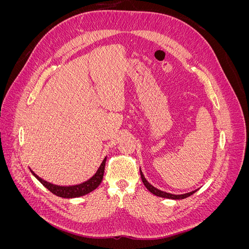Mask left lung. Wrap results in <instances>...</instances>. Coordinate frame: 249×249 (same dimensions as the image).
<instances>
[{
    "mask_svg": "<svg viewBox=\"0 0 249 249\" xmlns=\"http://www.w3.org/2000/svg\"><path fill=\"white\" fill-rule=\"evenodd\" d=\"M140 176H141L142 182H143V184H144V186L147 188V190H148L149 192H152L153 194L157 195V196H159V197L169 198V199H184V198H186V197H188V196H190V195H192L193 193H195V192L197 191V190H194V191L189 192V193L178 194H178L167 193V192H164V191H161V190H159V189H157V188H155L153 185H150V184L147 182V180H146V178H144V176H143V173H142L141 169H140Z\"/></svg>",
    "mask_w": 249,
    "mask_h": 249,
    "instance_id": "obj_1",
    "label": "left lung"
}]
</instances>
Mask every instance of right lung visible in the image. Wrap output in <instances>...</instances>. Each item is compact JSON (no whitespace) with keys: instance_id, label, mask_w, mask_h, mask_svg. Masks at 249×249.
I'll return each mask as SVG.
<instances>
[{"instance_id":"1","label":"right lung","mask_w":249,"mask_h":249,"mask_svg":"<svg viewBox=\"0 0 249 249\" xmlns=\"http://www.w3.org/2000/svg\"><path fill=\"white\" fill-rule=\"evenodd\" d=\"M106 160H107V157L105 158L104 161L101 164L100 168L97 169V171L95 172V175L91 178H89L88 180H86V182H84V183L79 184V185H74V186L54 185V184L47 182V180L42 179L37 175H35L34 171L31 170V172L33 173V176L37 179H38L39 182L44 187H46L48 190H50L53 194H55V195H57V196L63 197V198H74V197L83 196V195H86L91 191H93L94 189H96V188L100 186V184L102 183V180H103V177H104L105 164H106Z\"/></svg>"}]
</instances>
